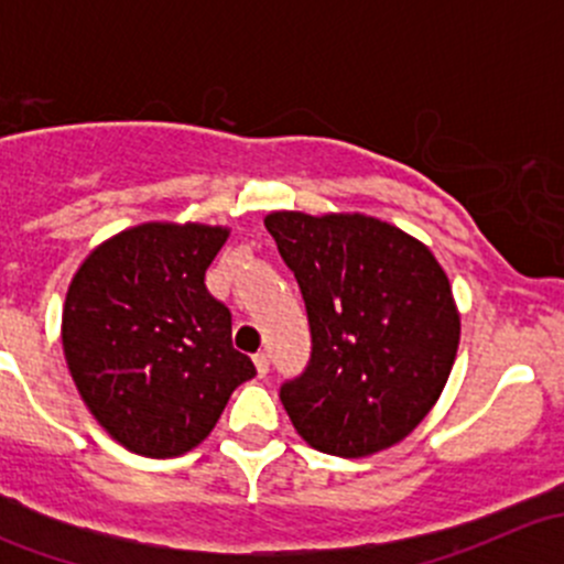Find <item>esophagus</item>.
Listing matches in <instances>:
<instances>
[{
  "mask_svg": "<svg viewBox=\"0 0 564 564\" xmlns=\"http://www.w3.org/2000/svg\"><path fill=\"white\" fill-rule=\"evenodd\" d=\"M253 366H256V373H259V377H267V371H270V357H267V351H256Z\"/></svg>",
  "mask_w": 564,
  "mask_h": 564,
  "instance_id": "obj_1",
  "label": "esophagus"
}]
</instances>
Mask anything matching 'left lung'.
<instances>
[{
    "label": "left lung",
    "instance_id": "obj_1",
    "mask_svg": "<svg viewBox=\"0 0 564 564\" xmlns=\"http://www.w3.org/2000/svg\"><path fill=\"white\" fill-rule=\"evenodd\" d=\"M311 322V362L281 388L316 451L366 458L406 440L445 390L460 314L451 281L417 237L362 213L264 218Z\"/></svg>",
    "mask_w": 564,
    "mask_h": 564
}]
</instances>
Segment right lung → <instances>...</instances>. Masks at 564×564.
Segmentation results:
<instances>
[{
    "label": "right lung",
    "instance_id": "add662e5",
    "mask_svg": "<svg viewBox=\"0 0 564 564\" xmlns=\"http://www.w3.org/2000/svg\"><path fill=\"white\" fill-rule=\"evenodd\" d=\"M229 226H133L73 275L62 349L78 395L111 440L174 458L209 436L231 392L256 377L231 346V314L204 286Z\"/></svg>",
    "mask_w": 564,
    "mask_h": 564
}]
</instances>
